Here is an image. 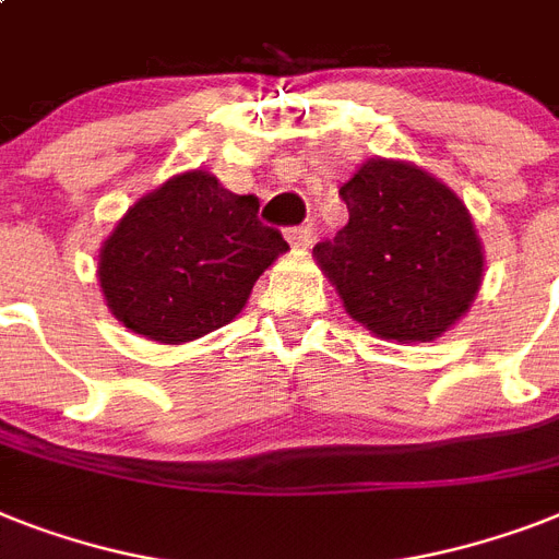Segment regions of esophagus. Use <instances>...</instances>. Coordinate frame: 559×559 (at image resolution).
<instances>
[{
  "label": "esophagus",
  "instance_id": "esophagus-1",
  "mask_svg": "<svg viewBox=\"0 0 559 559\" xmlns=\"http://www.w3.org/2000/svg\"><path fill=\"white\" fill-rule=\"evenodd\" d=\"M287 240L298 249H310L316 233H312V226H293V229H287Z\"/></svg>",
  "mask_w": 559,
  "mask_h": 559
}]
</instances>
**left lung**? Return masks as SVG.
<instances>
[{
  "label": "left lung",
  "mask_w": 559,
  "mask_h": 559,
  "mask_svg": "<svg viewBox=\"0 0 559 559\" xmlns=\"http://www.w3.org/2000/svg\"><path fill=\"white\" fill-rule=\"evenodd\" d=\"M350 221L316 261L358 324L393 342H430L474 301L483 247L465 203L428 171L367 160L338 189Z\"/></svg>",
  "instance_id": "left-lung-1"
}]
</instances>
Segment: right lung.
Returning <instances> with one entry per match:
<instances>
[{
    "label": "right lung",
    "mask_w": 559,
    "mask_h": 559,
    "mask_svg": "<svg viewBox=\"0 0 559 559\" xmlns=\"http://www.w3.org/2000/svg\"><path fill=\"white\" fill-rule=\"evenodd\" d=\"M284 249V235L261 224L258 198L186 171L126 212L99 252V287L134 333L192 342L238 316Z\"/></svg>",
    "instance_id": "1"
}]
</instances>
